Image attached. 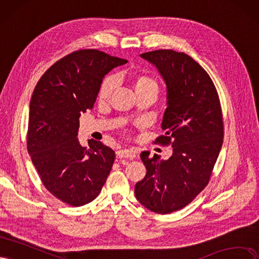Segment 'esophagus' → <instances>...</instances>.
I'll return each instance as SVG.
<instances>
[{"label":"esophagus","mask_w":259,"mask_h":259,"mask_svg":"<svg viewBox=\"0 0 259 259\" xmlns=\"http://www.w3.org/2000/svg\"><path fill=\"white\" fill-rule=\"evenodd\" d=\"M116 154H117V156L119 158H135L136 157V154L127 148H121V149H119V151L116 152Z\"/></svg>","instance_id":"obj_1"}]
</instances>
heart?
<instances>
[{"instance_id": "heart-1", "label": "heart", "mask_w": 259, "mask_h": 259, "mask_svg": "<svg viewBox=\"0 0 259 259\" xmlns=\"http://www.w3.org/2000/svg\"><path fill=\"white\" fill-rule=\"evenodd\" d=\"M117 82L118 79L115 75H110L104 78V80L102 81L101 86H100V90H99V99L102 100H107L112 96V94L114 93V90L117 87ZM135 87L136 90H144V89H158V85L157 81L149 75L143 74V75H138L135 79Z\"/></svg>"}]
</instances>
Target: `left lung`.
I'll list each match as a JSON object with an SVG mask.
<instances>
[{"mask_svg": "<svg viewBox=\"0 0 259 259\" xmlns=\"http://www.w3.org/2000/svg\"><path fill=\"white\" fill-rule=\"evenodd\" d=\"M159 71L166 85V108L155 143L172 144L169 159L142 152L145 178L135 194L148 210L168 214L186 206L210 180L224 139L218 91L211 77L193 58L171 49L142 54Z\"/></svg>", "mask_w": 259, "mask_h": 259, "instance_id": "obj_1", "label": "left lung"}]
</instances>
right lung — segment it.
<instances>
[{"label": "right lung", "instance_id": "obj_1", "mask_svg": "<svg viewBox=\"0 0 259 259\" xmlns=\"http://www.w3.org/2000/svg\"><path fill=\"white\" fill-rule=\"evenodd\" d=\"M128 61L97 49L74 52L53 64L36 84L30 102L27 146L47 190L80 206L98 197L115 160L112 148L77 139L79 116L94 107L105 75Z\"/></svg>", "mask_w": 259, "mask_h": 259}]
</instances>
